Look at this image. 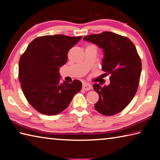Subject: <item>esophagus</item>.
<instances>
[{
  "mask_svg": "<svg viewBox=\"0 0 160 160\" xmlns=\"http://www.w3.org/2000/svg\"><path fill=\"white\" fill-rule=\"evenodd\" d=\"M82 88L85 90L88 91V90H90L92 89V85H90V84H88V83H83Z\"/></svg>",
  "mask_w": 160,
  "mask_h": 160,
  "instance_id": "esophagus-1",
  "label": "esophagus"
}]
</instances>
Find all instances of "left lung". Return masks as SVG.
<instances>
[{"instance_id":"1","label":"left lung","mask_w":160,"mask_h":160,"mask_svg":"<svg viewBox=\"0 0 160 160\" xmlns=\"http://www.w3.org/2000/svg\"><path fill=\"white\" fill-rule=\"evenodd\" d=\"M83 40L102 48V68L111 75L109 85H93L99 94L94 108L103 115L116 114L128 106L138 87L142 63L136 48L128 38L111 32L88 35Z\"/></svg>"}]
</instances>
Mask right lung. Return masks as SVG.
Here are the masks:
<instances>
[{"mask_svg": "<svg viewBox=\"0 0 160 160\" xmlns=\"http://www.w3.org/2000/svg\"><path fill=\"white\" fill-rule=\"evenodd\" d=\"M82 37L62 34L37 37L28 45L19 61V80L26 99L38 112L52 116L68 107L82 88V82L63 81L59 69L66 63L70 48Z\"/></svg>", "mask_w": 160, "mask_h": 160, "instance_id": "add662e5", "label": "right lung"}]
</instances>
